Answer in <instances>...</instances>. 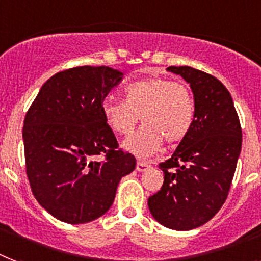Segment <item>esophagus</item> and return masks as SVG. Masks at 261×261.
<instances>
[{"mask_svg": "<svg viewBox=\"0 0 261 261\" xmlns=\"http://www.w3.org/2000/svg\"><path fill=\"white\" fill-rule=\"evenodd\" d=\"M147 167H150L149 162H146V161H138L137 162V170L138 171H145Z\"/></svg>", "mask_w": 261, "mask_h": 261, "instance_id": "34e87169", "label": "esophagus"}]
</instances>
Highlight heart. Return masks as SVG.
Wrapping results in <instances>:
<instances>
[{"instance_id": "heart-1", "label": "heart", "mask_w": 261, "mask_h": 261, "mask_svg": "<svg viewBox=\"0 0 261 261\" xmlns=\"http://www.w3.org/2000/svg\"><path fill=\"white\" fill-rule=\"evenodd\" d=\"M101 111L111 130L120 135L131 134L141 118L143 126L124 142V147L137 155H150L162 141L177 145L188 135L194 105L186 86L150 77L126 86L124 100L106 97Z\"/></svg>"}]
</instances>
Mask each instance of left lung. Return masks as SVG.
Instances as JSON below:
<instances>
[{
  "label": "left lung",
  "mask_w": 261,
  "mask_h": 261,
  "mask_svg": "<svg viewBox=\"0 0 261 261\" xmlns=\"http://www.w3.org/2000/svg\"><path fill=\"white\" fill-rule=\"evenodd\" d=\"M194 95L189 133L160 164L164 185L149 197L152 217L166 228L190 230L204 225L225 202L241 151V126L225 86L192 67H169Z\"/></svg>",
  "instance_id": "obj_1"
}]
</instances>
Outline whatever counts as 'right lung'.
Wrapping results in <instances>:
<instances>
[{
  "instance_id": "obj_1",
  "label": "right lung",
  "mask_w": 261,
  "mask_h": 261,
  "mask_svg": "<svg viewBox=\"0 0 261 261\" xmlns=\"http://www.w3.org/2000/svg\"><path fill=\"white\" fill-rule=\"evenodd\" d=\"M110 67H75L44 83L24 119L25 167L33 196L49 215L86 224L111 207L137 161L119 149L101 103L119 84ZM105 158L97 160L98 155Z\"/></svg>"
}]
</instances>
